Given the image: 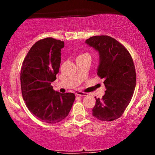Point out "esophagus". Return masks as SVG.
<instances>
[{"instance_id": "obj_1", "label": "esophagus", "mask_w": 155, "mask_h": 155, "mask_svg": "<svg viewBox=\"0 0 155 155\" xmlns=\"http://www.w3.org/2000/svg\"><path fill=\"white\" fill-rule=\"evenodd\" d=\"M76 95H78V96H87V93H86V92H83L81 91H76Z\"/></svg>"}]
</instances>
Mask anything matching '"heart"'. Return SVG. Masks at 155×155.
<instances>
[{
    "mask_svg": "<svg viewBox=\"0 0 155 155\" xmlns=\"http://www.w3.org/2000/svg\"><path fill=\"white\" fill-rule=\"evenodd\" d=\"M84 55H88L87 54H80V55H79V56L78 57H81V56H84ZM77 57V58H78Z\"/></svg>",
    "mask_w": 155,
    "mask_h": 155,
    "instance_id": "1",
    "label": "heart"
}]
</instances>
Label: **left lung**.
<instances>
[{
	"instance_id": "8db88e82",
	"label": "left lung",
	"mask_w": 155,
	"mask_h": 155,
	"mask_svg": "<svg viewBox=\"0 0 155 155\" xmlns=\"http://www.w3.org/2000/svg\"><path fill=\"white\" fill-rule=\"evenodd\" d=\"M85 43L99 52L97 74L104 79L106 90L101 99L96 98L92 115L104 122L120 118L132 99L136 74L132 57L116 39L108 35H95Z\"/></svg>"
}]
</instances>
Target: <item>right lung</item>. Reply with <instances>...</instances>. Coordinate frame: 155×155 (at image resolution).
I'll use <instances>...</instances> for the list:
<instances>
[{"instance_id": "right-lung-1", "label": "right lung", "mask_w": 155, "mask_h": 155, "mask_svg": "<svg viewBox=\"0 0 155 155\" xmlns=\"http://www.w3.org/2000/svg\"><path fill=\"white\" fill-rule=\"evenodd\" d=\"M64 41L53 38L41 39L32 46L22 63L20 81L23 100L39 120L54 124L68 115L75 101L71 92L53 90L61 60Z\"/></svg>"}]
</instances>
